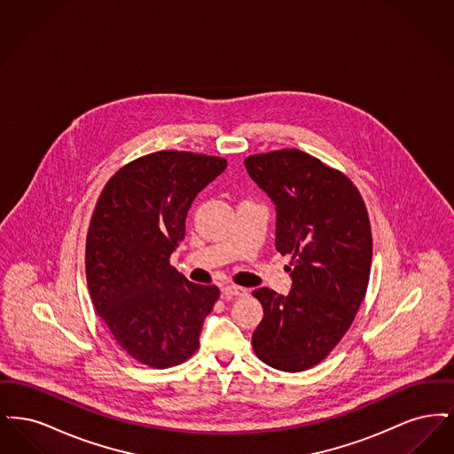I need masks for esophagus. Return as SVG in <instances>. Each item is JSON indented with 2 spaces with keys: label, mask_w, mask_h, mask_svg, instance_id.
I'll return each instance as SVG.
<instances>
[{
  "label": "esophagus",
  "mask_w": 454,
  "mask_h": 454,
  "mask_svg": "<svg viewBox=\"0 0 454 454\" xmlns=\"http://www.w3.org/2000/svg\"><path fill=\"white\" fill-rule=\"evenodd\" d=\"M221 293H223V296H226V298H241V296H247V289L245 287H239V286H233V284H228V286H224L223 289H221Z\"/></svg>",
  "instance_id": "obj_1"
}]
</instances>
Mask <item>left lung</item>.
<instances>
[{"instance_id":"8db88e82","label":"left lung","mask_w":454,"mask_h":454,"mask_svg":"<svg viewBox=\"0 0 454 454\" xmlns=\"http://www.w3.org/2000/svg\"><path fill=\"white\" fill-rule=\"evenodd\" d=\"M250 178L276 204V248L293 255L287 296L254 291L263 318L252 335L265 364L317 366L354 322L366 296L372 237L366 204L344 173L300 150L252 154Z\"/></svg>"}]
</instances>
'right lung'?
Returning a JSON list of instances; mask_svg holds the SVG:
<instances>
[{"label": "right lung", "mask_w": 454, "mask_h": 454, "mask_svg": "<svg viewBox=\"0 0 454 454\" xmlns=\"http://www.w3.org/2000/svg\"><path fill=\"white\" fill-rule=\"evenodd\" d=\"M226 160L156 152L122 167L97 200L87 235V282L98 317L132 359L165 369L199 347L216 286L187 281L170 265L197 194Z\"/></svg>", "instance_id": "obj_1"}]
</instances>
